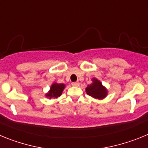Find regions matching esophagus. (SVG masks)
Instances as JSON below:
<instances>
[{
	"label": "esophagus",
	"mask_w": 148,
	"mask_h": 148,
	"mask_svg": "<svg viewBox=\"0 0 148 148\" xmlns=\"http://www.w3.org/2000/svg\"><path fill=\"white\" fill-rule=\"evenodd\" d=\"M79 84H79V82H73V83H72V85L74 86V87H78V86H79Z\"/></svg>",
	"instance_id": "34e87169"
}]
</instances>
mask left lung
Listing matches in <instances>:
<instances>
[{
	"mask_svg": "<svg viewBox=\"0 0 148 148\" xmlns=\"http://www.w3.org/2000/svg\"><path fill=\"white\" fill-rule=\"evenodd\" d=\"M86 92L87 95L95 98V99H104L107 95V90L102 86V84L99 80L93 78L92 83L88 84L86 88Z\"/></svg>",
	"mask_w": 148,
	"mask_h": 148,
	"instance_id": "left-lung-1",
	"label": "left lung"
}]
</instances>
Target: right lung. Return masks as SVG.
Here are the masks:
<instances>
[{
  "instance_id": "obj_1",
  "label": "right lung",
  "mask_w": 148,
  "mask_h": 148,
  "mask_svg": "<svg viewBox=\"0 0 148 148\" xmlns=\"http://www.w3.org/2000/svg\"><path fill=\"white\" fill-rule=\"evenodd\" d=\"M65 85L64 84L54 83L51 87L49 93L47 94V97L49 98H58L61 95L62 91Z\"/></svg>"
}]
</instances>
